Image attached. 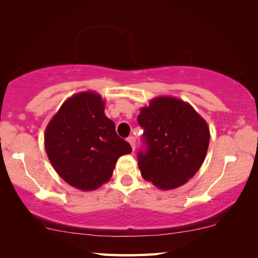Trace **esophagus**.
Returning a JSON list of instances; mask_svg holds the SVG:
<instances>
[{
  "label": "esophagus",
  "instance_id": "1",
  "mask_svg": "<svg viewBox=\"0 0 258 258\" xmlns=\"http://www.w3.org/2000/svg\"><path fill=\"white\" fill-rule=\"evenodd\" d=\"M127 141H128V143L131 145V147H132V149L134 151V149H135V138L134 137H128Z\"/></svg>",
  "mask_w": 258,
  "mask_h": 258
}]
</instances>
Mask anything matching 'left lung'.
<instances>
[{
    "label": "left lung",
    "instance_id": "8db88e82",
    "mask_svg": "<svg viewBox=\"0 0 258 258\" xmlns=\"http://www.w3.org/2000/svg\"><path fill=\"white\" fill-rule=\"evenodd\" d=\"M143 147L138 164L146 181L161 190L175 189L198 172L207 154L209 128L189 103L159 97L141 109Z\"/></svg>",
    "mask_w": 258,
    "mask_h": 258
}]
</instances>
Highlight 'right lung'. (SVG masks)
<instances>
[{
    "label": "right lung",
    "instance_id": "1",
    "mask_svg": "<svg viewBox=\"0 0 258 258\" xmlns=\"http://www.w3.org/2000/svg\"><path fill=\"white\" fill-rule=\"evenodd\" d=\"M47 157L56 173L74 187L91 191L110 180L120 156L132 152L104 115V101L94 92L69 98L47 125Z\"/></svg>",
    "mask_w": 258,
    "mask_h": 258
}]
</instances>
